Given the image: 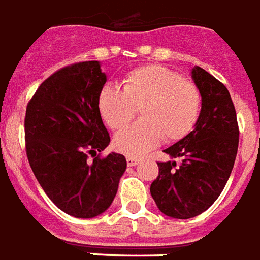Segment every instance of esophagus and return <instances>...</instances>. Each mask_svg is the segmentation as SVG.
Wrapping results in <instances>:
<instances>
[{
	"instance_id": "1",
	"label": "esophagus",
	"mask_w": 260,
	"mask_h": 260,
	"mask_svg": "<svg viewBox=\"0 0 260 260\" xmlns=\"http://www.w3.org/2000/svg\"><path fill=\"white\" fill-rule=\"evenodd\" d=\"M138 162H140V159L136 158V156H127V165H128V166H136Z\"/></svg>"
}]
</instances>
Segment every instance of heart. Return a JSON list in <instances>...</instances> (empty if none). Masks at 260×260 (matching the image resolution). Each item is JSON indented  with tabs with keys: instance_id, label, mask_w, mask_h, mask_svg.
Here are the masks:
<instances>
[{
	"instance_id": "1",
	"label": "heart",
	"mask_w": 260,
	"mask_h": 260,
	"mask_svg": "<svg viewBox=\"0 0 260 260\" xmlns=\"http://www.w3.org/2000/svg\"><path fill=\"white\" fill-rule=\"evenodd\" d=\"M202 98L194 83L159 65L140 66L123 79L122 90L102 87L98 111L115 132L127 126L140 111L141 122L113 138L119 152L140 156L162 140L176 143L190 134L200 120Z\"/></svg>"
}]
</instances>
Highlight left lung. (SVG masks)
Segmentation results:
<instances>
[{
    "instance_id": "left-lung-1",
    "label": "left lung",
    "mask_w": 260,
    "mask_h": 260,
    "mask_svg": "<svg viewBox=\"0 0 260 260\" xmlns=\"http://www.w3.org/2000/svg\"><path fill=\"white\" fill-rule=\"evenodd\" d=\"M191 77L202 98L200 120L192 132L165 149L176 160L159 162L151 195L159 210L174 219L205 212L226 185L238 149V123L226 86L200 66Z\"/></svg>"
}]
</instances>
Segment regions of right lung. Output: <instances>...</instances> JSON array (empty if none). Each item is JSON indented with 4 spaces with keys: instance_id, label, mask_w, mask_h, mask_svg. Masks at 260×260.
I'll return each mask as SVG.
<instances>
[{
    "instance_id": "obj_1",
    "label": "right lung",
    "mask_w": 260,
    "mask_h": 260,
    "mask_svg": "<svg viewBox=\"0 0 260 260\" xmlns=\"http://www.w3.org/2000/svg\"><path fill=\"white\" fill-rule=\"evenodd\" d=\"M105 83L98 60L65 66L41 83L26 108L30 168L55 205L80 219L111 206L127 166L120 153L100 156L111 143L98 111Z\"/></svg>"
}]
</instances>
